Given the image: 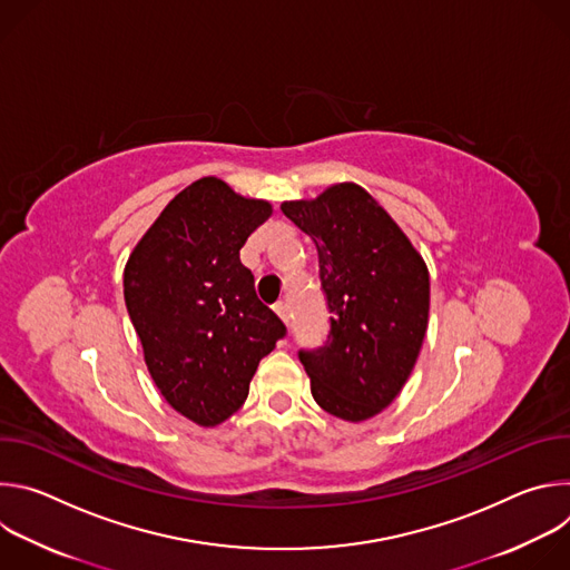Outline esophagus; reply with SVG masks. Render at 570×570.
<instances>
[{
  "instance_id": "obj_1",
  "label": "esophagus",
  "mask_w": 570,
  "mask_h": 570,
  "mask_svg": "<svg viewBox=\"0 0 570 570\" xmlns=\"http://www.w3.org/2000/svg\"><path fill=\"white\" fill-rule=\"evenodd\" d=\"M273 308H275V313L288 324V304H286V302H275Z\"/></svg>"
}]
</instances>
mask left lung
I'll return each instance as SVG.
<instances>
[{"label":"left lung","instance_id":"8db88e82","mask_svg":"<svg viewBox=\"0 0 570 570\" xmlns=\"http://www.w3.org/2000/svg\"><path fill=\"white\" fill-rule=\"evenodd\" d=\"M313 238L332 330L299 361L322 411L365 422L409 381L429 327L431 282L422 255L358 185L341 183L313 200L282 203Z\"/></svg>","mask_w":570,"mask_h":570}]
</instances>
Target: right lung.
<instances>
[{
	"mask_svg": "<svg viewBox=\"0 0 570 570\" xmlns=\"http://www.w3.org/2000/svg\"><path fill=\"white\" fill-rule=\"evenodd\" d=\"M271 214V203L200 178L161 209L128 257L124 297L150 379L198 426L240 409L259 361L286 336L238 257Z\"/></svg>",
	"mask_w": 570,
	"mask_h": 570,
	"instance_id": "add662e5",
	"label": "right lung"
}]
</instances>
